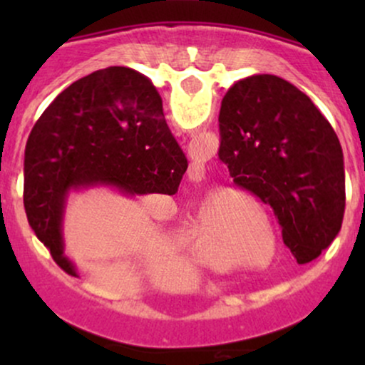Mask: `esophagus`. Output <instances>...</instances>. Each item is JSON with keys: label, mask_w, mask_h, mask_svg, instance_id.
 Here are the masks:
<instances>
[{"label": "esophagus", "mask_w": 365, "mask_h": 365, "mask_svg": "<svg viewBox=\"0 0 365 365\" xmlns=\"http://www.w3.org/2000/svg\"><path fill=\"white\" fill-rule=\"evenodd\" d=\"M197 170H199V173H197V175H204V165L202 166H197Z\"/></svg>", "instance_id": "1"}]
</instances>
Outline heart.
I'll return each mask as SVG.
<instances>
[{
    "mask_svg": "<svg viewBox=\"0 0 365 365\" xmlns=\"http://www.w3.org/2000/svg\"><path fill=\"white\" fill-rule=\"evenodd\" d=\"M233 226H235V230H242L245 226V221H249V217L247 215L249 212L245 211L244 207H238V209H233ZM211 225H207V221H199L194 226V235H195V242L197 245H199V250L200 254H202L204 257V262H207L209 266L212 267H223L225 264V254H228L230 250V245L228 242H223L220 237L215 235V233L211 232ZM255 233L257 235H262V230L259 228V226H255ZM271 242H273V238H269ZM245 244H250L254 247H259L261 245V240L259 238H245Z\"/></svg>",
    "mask_w": 365,
    "mask_h": 365,
    "instance_id": "obj_1",
    "label": "heart"
}]
</instances>
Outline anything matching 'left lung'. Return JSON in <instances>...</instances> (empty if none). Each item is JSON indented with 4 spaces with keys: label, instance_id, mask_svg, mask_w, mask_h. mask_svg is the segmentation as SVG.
<instances>
[{
    "label": "left lung",
    "instance_id": "left-lung-1",
    "mask_svg": "<svg viewBox=\"0 0 365 365\" xmlns=\"http://www.w3.org/2000/svg\"><path fill=\"white\" fill-rule=\"evenodd\" d=\"M220 135L233 183L273 209L297 262L319 257L345 212L343 153L329 121L290 82L252 75L225 94Z\"/></svg>",
    "mask_w": 365,
    "mask_h": 365
}]
</instances>
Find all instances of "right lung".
Listing matches in <instances>:
<instances>
[{"instance_id": "obj_1", "label": "right lung", "mask_w": 365, "mask_h": 365, "mask_svg": "<svg viewBox=\"0 0 365 365\" xmlns=\"http://www.w3.org/2000/svg\"><path fill=\"white\" fill-rule=\"evenodd\" d=\"M187 166L153 82L127 66L98 70L60 92L32 128L25 215L54 262L75 276L61 235L70 190L106 185L127 195H173Z\"/></svg>"}]
</instances>
